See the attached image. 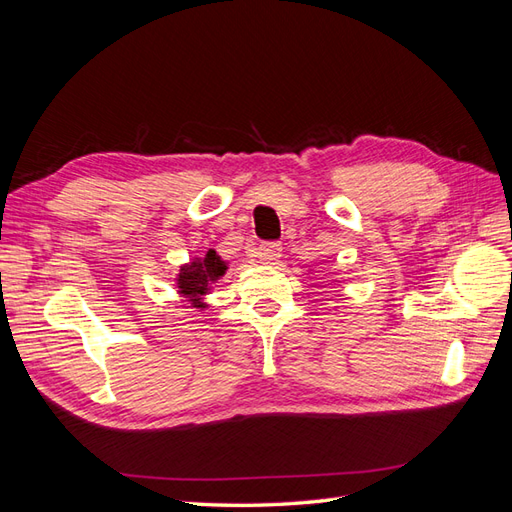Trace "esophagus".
Returning a JSON list of instances; mask_svg holds the SVG:
<instances>
[{
  "label": "esophagus",
  "mask_w": 512,
  "mask_h": 512,
  "mask_svg": "<svg viewBox=\"0 0 512 512\" xmlns=\"http://www.w3.org/2000/svg\"><path fill=\"white\" fill-rule=\"evenodd\" d=\"M258 258L262 265H277L282 258V247L277 243H262L258 247Z\"/></svg>",
  "instance_id": "esophagus-1"
}]
</instances>
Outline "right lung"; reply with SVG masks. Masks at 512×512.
I'll list each match as a JSON object with an SVG mask.
<instances>
[{"label": "right lung", "mask_w": 512, "mask_h": 512, "mask_svg": "<svg viewBox=\"0 0 512 512\" xmlns=\"http://www.w3.org/2000/svg\"><path fill=\"white\" fill-rule=\"evenodd\" d=\"M226 271L228 262L215 250H209L205 256L192 258L190 262L179 267V273L175 277L177 292L183 299H188L192 307L205 309V294H209L211 284L218 282Z\"/></svg>", "instance_id": "1"}]
</instances>
